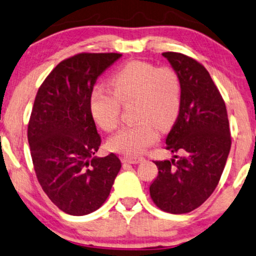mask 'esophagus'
<instances>
[{"label": "esophagus", "instance_id": "obj_1", "mask_svg": "<svg viewBox=\"0 0 256 256\" xmlns=\"http://www.w3.org/2000/svg\"><path fill=\"white\" fill-rule=\"evenodd\" d=\"M145 160L143 157H134V156H124L122 157V163H130V164H138L140 162Z\"/></svg>", "mask_w": 256, "mask_h": 256}]
</instances>
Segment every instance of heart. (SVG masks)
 I'll return each mask as SVG.
<instances>
[{
	"mask_svg": "<svg viewBox=\"0 0 256 256\" xmlns=\"http://www.w3.org/2000/svg\"><path fill=\"white\" fill-rule=\"evenodd\" d=\"M112 90L93 86L90 93V114L102 130L118 128L122 104L134 100L137 122L124 126L110 140V148L126 156H138L156 143L160 126L172 122L182 104V82L172 67H158L134 60L122 64L111 76Z\"/></svg>",
	"mask_w": 256,
	"mask_h": 256,
	"instance_id": "heart-1",
	"label": "heart"
}]
</instances>
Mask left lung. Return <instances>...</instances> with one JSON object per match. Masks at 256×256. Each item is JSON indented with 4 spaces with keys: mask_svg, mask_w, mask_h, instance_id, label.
<instances>
[{
    "mask_svg": "<svg viewBox=\"0 0 256 256\" xmlns=\"http://www.w3.org/2000/svg\"><path fill=\"white\" fill-rule=\"evenodd\" d=\"M163 56L182 82V104L166 137V150L182 156L154 162L158 176L150 186V196L163 212L186 214L214 192L232 137L224 100L206 67L176 52H166Z\"/></svg>",
    "mask_w": 256,
    "mask_h": 256,
    "instance_id": "obj_1",
    "label": "left lung"
}]
</instances>
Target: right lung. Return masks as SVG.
<instances>
[{"mask_svg":"<svg viewBox=\"0 0 256 256\" xmlns=\"http://www.w3.org/2000/svg\"><path fill=\"white\" fill-rule=\"evenodd\" d=\"M119 53H79L56 64L41 84L28 122L38 180L64 212L87 215L104 204L122 168L114 154L96 157L102 138L90 93Z\"/></svg>","mask_w":256,"mask_h":256,"instance_id":"add662e5","label":"right lung"}]
</instances>
